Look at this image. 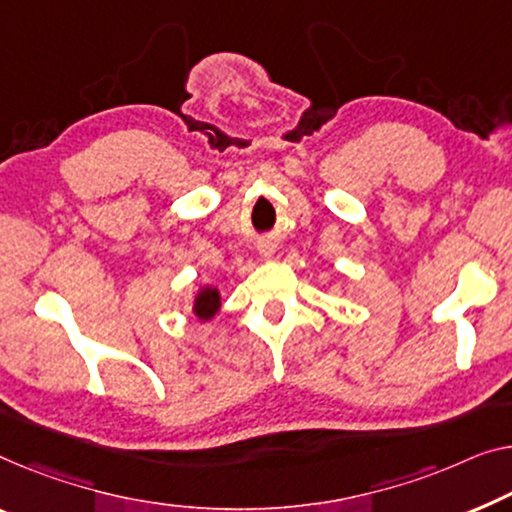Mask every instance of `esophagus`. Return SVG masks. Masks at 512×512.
<instances>
[{
	"label": "esophagus",
	"mask_w": 512,
	"mask_h": 512,
	"mask_svg": "<svg viewBox=\"0 0 512 512\" xmlns=\"http://www.w3.org/2000/svg\"><path fill=\"white\" fill-rule=\"evenodd\" d=\"M257 250H259V255H262V257H273V253H276V246H273L271 241H262L257 246Z\"/></svg>",
	"instance_id": "obj_1"
}]
</instances>
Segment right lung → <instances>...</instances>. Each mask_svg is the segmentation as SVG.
<instances>
[{
    "instance_id": "add662e5",
    "label": "right lung",
    "mask_w": 512,
    "mask_h": 512,
    "mask_svg": "<svg viewBox=\"0 0 512 512\" xmlns=\"http://www.w3.org/2000/svg\"><path fill=\"white\" fill-rule=\"evenodd\" d=\"M220 310V294L216 287H202L200 292L195 296V303H193V312L197 317L202 319V322H209V319L216 315Z\"/></svg>"
}]
</instances>
